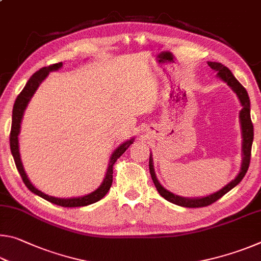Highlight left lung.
<instances>
[{"label": "left lung", "instance_id": "left-lung-1", "mask_svg": "<svg viewBox=\"0 0 261 261\" xmlns=\"http://www.w3.org/2000/svg\"><path fill=\"white\" fill-rule=\"evenodd\" d=\"M207 64L214 70L218 74V77L227 83V85L235 92L238 100L242 105V109L240 112V123H241V130H242V165L241 170L237 176L233 178L230 183H228L226 187H223L219 191L210 194L206 197L200 198H187V197H180L175 194L173 192L168 191L166 188H163L161 183L159 182L155 175V170H154L153 166V158L152 154L149 155V173H151V177L153 179V183L155 185L158 192L165 198L166 200L173 202L175 205L182 206V207H189V208H196V207H205L211 204H213L216 200H219L221 197H223L227 192L230 191L236 185L241 182L244 177L247 169H249L250 165V159H251V148H252L253 143V124L251 121V115H250V98L249 94L244 87L242 86V84L233 77L230 70L227 67H224L223 64L219 63V62H207Z\"/></svg>", "mask_w": 261, "mask_h": 261}]
</instances>
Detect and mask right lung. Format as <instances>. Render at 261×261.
Listing matches in <instances>:
<instances>
[{
    "mask_svg": "<svg viewBox=\"0 0 261 261\" xmlns=\"http://www.w3.org/2000/svg\"><path fill=\"white\" fill-rule=\"evenodd\" d=\"M62 65H63V63L60 62V63H56V64L49 65V67L42 68L39 70V71L33 73L32 77L29 79L28 83H26V85L23 88V91L20 92L18 96H17L15 105H14V109H12V124H11V131H10V149H11L12 156H14L17 170L19 171L21 179H23L24 184L28 187V189L31 192H33L34 194H37V196L43 198V199H46L47 201L51 202V204L59 205L62 207L87 206V205L94 204V202L99 201L100 199H102L106 194H107V192L109 191V189H110V187H112V183H113L114 163L116 162L117 159L120 158L127 148H129L130 145L134 143L135 138H131L130 140L125 141V143H122L120 146H118L113 152L112 156H110V159H109L107 173H106L103 182L101 183L100 187L96 190H94L93 192L85 194V196H82V197L57 198V197L48 196V194L43 193L42 191H40V190H38L37 188H35L34 185L31 183L30 178L28 177V175H26V173H25L23 163H21L20 153H19V141H18V135L20 132V123H21V120H23L25 109H26V107H28L30 100L32 99V96L34 95L35 91L38 90L39 85H40V84L45 81L48 74H49V72L56 71V70L61 69Z\"/></svg>",
    "mask_w": 261,
    "mask_h": 261,
    "instance_id": "1",
    "label": "right lung"
}]
</instances>
